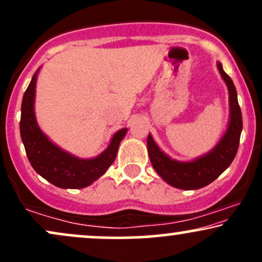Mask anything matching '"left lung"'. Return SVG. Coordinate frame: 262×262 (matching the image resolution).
<instances>
[{"label":"left lung","mask_w":262,"mask_h":262,"mask_svg":"<svg viewBox=\"0 0 262 262\" xmlns=\"http://www.w3.org/2000/svg\"><path fill=\"white\" fill-rule=\"evenodd\" d=\"M217 66L229 91L230 121L227 132L215 148L202 158L189 162H181L172 160L164 154L155 144L151 135H148V152L152 167L164 181L176 188L198 189L209 185L229 167L239 148L243 118L237 103L236 90L230 77L224 73L221 62H218Z\"/></svg>","instance_id":"8db88e82"}]
</instances>
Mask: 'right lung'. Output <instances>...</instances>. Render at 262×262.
I'll return each instance as SVG.
<instances>
[{
  "instance_id": "obj_1",
  "label": "right lung",
  "mask_w": 262,
  "mask_h": 262,
  "mask_svg": "<svg viewBox=\"0 0 262 262\" xmlns=\"http://www.w3.org/2000/svg\"><path fill=\"white\" fill-rule=\"evenodd\" d=\"M37 73L27 87L20 107V138L32 167L47 181L60 188H83L106 172L116 159L127 128L113 135L110 146L95 159H79L64 151L39 129L34 116Z\"/></svg>"
}]
</instances>
